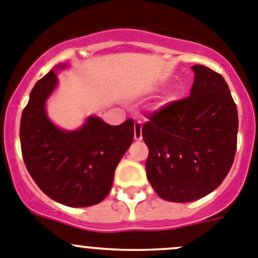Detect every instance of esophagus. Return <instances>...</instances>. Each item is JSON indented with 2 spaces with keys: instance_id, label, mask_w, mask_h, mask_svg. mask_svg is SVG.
Wrapping results in <instances>:
<instances>
[{
  "instance_id": "34e87169",
  "label": "esophagus",
  "mask_w": 258,
  "mask_h": 258,
  "mask_svg": "<svg viewBox=\"0 0 258 258\" xmlns=\"http://www.w3.org/2000/svg\"><path fill=\"white\" fill-rule=\"evenodd\" d=\"M134 137H135V140H137V141L143 140V123H141L140 121L135 122Z\"/></svg>"
}]
</instances>
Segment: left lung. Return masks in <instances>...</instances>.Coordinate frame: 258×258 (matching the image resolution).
I'll list each match as a JSON object with an SVG mask.
<instances>
[{
	"label": "left lung",
	"mask_w": 258,
	"mask_h": 258,
	"mask_svg": "<svg viewBox=\"0 0 258 258\" xmlns=\"http://www.w3.org/2000/svg\"><path fill=\"white\" fill-rule=\"evenodd\" d=\"M188 98L149 117L146 175L165 201L191 202L211 194L227 177L237 149L238 112L227 81L202 64Z\"/></svg>",
	"instance_id": "1"
}]
</instances>
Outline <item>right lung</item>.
Here are the masks:
<instances>
[{
	"mask_svg": "<svg viewBox=\"0 0 258 258\" xmlns=\"http://www.w3.org/2000/svg\"><path fill=\"white\" fill-rule=\"evenodd\" d=\"M59 63L31 90L20 122L26 169L49 199L70 208L99 204L112 188L114 170L134 140V121L110 126L89 115L83 126L63 130L47 114V100L58 86Z\"/></svg>",
	"mask_w": 258,
	"mask_h": 258,
	"instance_id": "right-lung-1",
	"label": "right lung"
}]
</instances>
